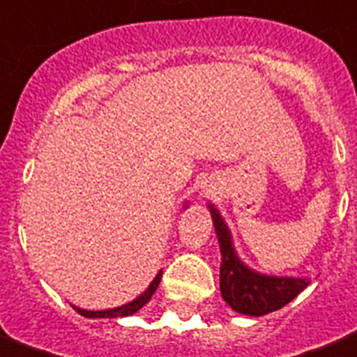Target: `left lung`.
<instances>
[{"label": "left lung", "instance_id": "obj_1", "mask_svg": "<svg viewBox=\"0 0 357 357\" xmlns=\"http://www.w3.org/2000/svg\"><path fill=\"white\" fill-rule=\"evenodd\" d=\"M220 248V295L240 314L261 317L285 307L311 281L305 278H275L258 273L240 260L229 227L219 211L209 205Z\"/></svg>", "mask_w": 357, "mask_h": 357}]
</instances>
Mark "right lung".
Masks as SVG:
<instances>
[{
  "mask_svg": "<svg viewBox=\"0 0 357 357\" xmlns=\"http://www.w3.org/2000/svg\"><path fill=\"white\" fill-rule=\"evenodd\" d=\"M160 280H162V271L156 273V278L152 280V283L148 285V289L142 293V295H138L137 299L130 301L127 305H123V307H117V309H107V311H86V309H79V307H74L82 317H87V319H117V317H128V314H135L138 312L144 305H146L150 297L154 295V291L158 289Z\"/></svg>",
  "mask_w": 357,
  "mask_h": 357,
  "instance_id": "1",
  "label": "right lung"
}]
</instances>
